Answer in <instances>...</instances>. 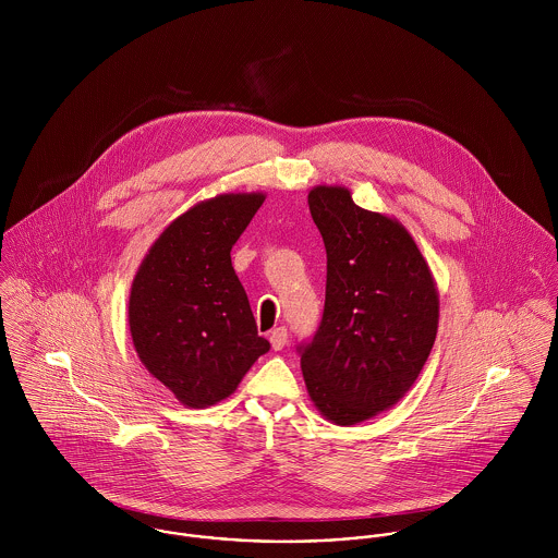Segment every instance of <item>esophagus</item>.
Masks as SVG:
<instances>
[{
	"mask_svg": "<svg viewBox=\"0 0 558 558\" xmlns=\"http://www.w3.org/2000/svg\"><path fill=\"white\" fill-rule=\"evenodd\" d=\"M268 339H270L272 350H283V345L288 343V330L286 328H275V330H270Z\"/></svg>",
	"mask_w": 558,
	"mask_h": 558,
	"instance_id": "34e87169",
	"label": "esophagus"
}]
</instances>
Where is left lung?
I'll return each instance as SVG.
<instances>
[{
	"mask_svg": "<svg viewBox=\"0 0 558 558\" xmlns=\"http://www.w3.org/2000/svg\"><path fill=\"white\" fill-rule=\"evenodd\" d=\"M310 210L326 246V301L301 369L319 414L350 427L412 389L438 332V288L412 234L356 206L350 189L314 186Z\"/></svg>",
	"mask_w": 558,
	"mask_h": 558,
	"instance_id": "8db88e82",
	"label": "left lung"
}]
</instances>
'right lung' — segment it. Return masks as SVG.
<instances>
[{
	"instance_id": "right-lung-1",
	"label": "right lung",
	"mask_w": 558,
	"mask_h": 558,
	"mask_svg": "<svg viewBox=\"0 0 558 558\" xmlns=\"http://www.w3.org/2000/svg\"><path fill=\"white\" fill-rule=\"evenodd\" d=\"M266 195L221 193L173 219L144 255L129 328L144 367L186 408L230 398L270 343L257 335L232 244Z\"/></svg>"
}]
</instances>
